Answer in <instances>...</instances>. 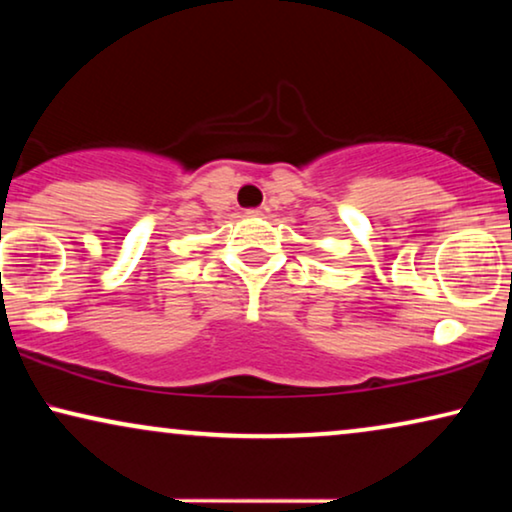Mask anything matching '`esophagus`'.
<instances>
[{
  "label": "esophagus",
  "instance_id": "esophagus-1",
  "mask_svg": "<svg viewBox=\"0 0 512 512\" xmlns=\"http://www.w3.org/2000/svg\"><path fill=\"white\" fill-rule=\"evenodd\" d=\"M265 212H268V207H254V209H247L249 216H263Z\"/></svg>",
  "mask_w": 512,
  "mask_h": 512
}]
</instances>
